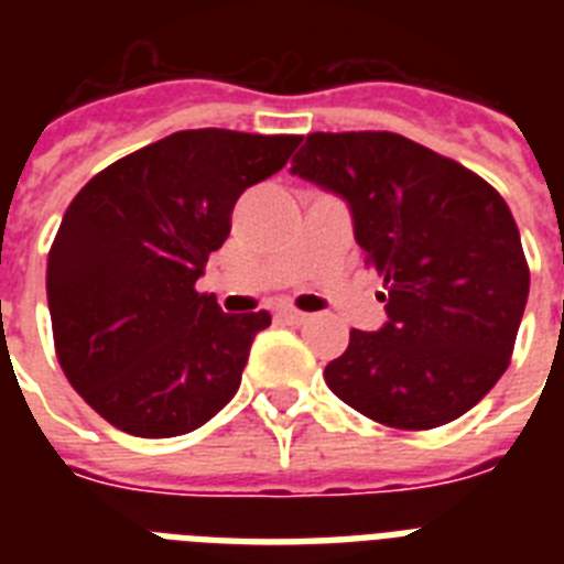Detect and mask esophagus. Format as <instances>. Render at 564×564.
<instances>
[{
  "label": "esophagus",
  "instance_id": "obj_1",
  "mask_svg": "<svg viewBox=\"0 0 564 564\" xmlns=\"http://www.w3.org/2000/svg\"><path fill=\"white\" fill-rule=\"evenodd\" d=\"M278 318L286 322V325H304L307 322V313H301V310H292V307H281L278 310Z\"/></svg>",
  "mask_w": 564,
  "mask_h": 564
}]
</instances>
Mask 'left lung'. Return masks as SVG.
Listing matches in <instances>:
<instances>
[{"label":"left lung","instance_id":"left-lung-1","mask_svg":"<svg viewBox=\"0 0 564 564\" xmlns=\"http://www.w3.org/2000/svg\"><path fill=\"white\" fill-rule=\"evenodd\" d=\"M292 175L343 195L386 286L389 322L351 330L327 362L330 392L398 430L442 427L480 403L507 371L530 292L498 189L392 131L307 134Z\"/></svg>","mask_w":564,"mask_h":564}]
</instances>
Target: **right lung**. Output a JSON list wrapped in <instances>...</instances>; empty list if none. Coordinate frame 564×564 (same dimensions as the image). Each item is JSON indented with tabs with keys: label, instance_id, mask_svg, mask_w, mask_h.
Instances as JSON below:
<instances>
[{
	"label": "right lung",
	"instance_id": "1",
	"mask_svg": "<svg viewBox=\"0 0 564 564\" xmlns=\"http://www.w3.org/2000/svg\"><path fill=\"white\" fill-rule=\"evenodd\" d=\"M295 134L178 131L93 175L48 248L55 354L73 389L131 436L202 427L237 394L260 313L195 292L248 187L281 172Z\"/></svg>",
	"mask_w": 564,
	"mask_h": 564
}]
</instances>
